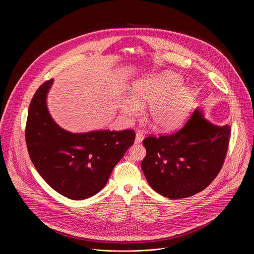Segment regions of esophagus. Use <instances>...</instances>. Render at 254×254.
<instances>
[{
    "label": "esophagus",
    "instance_id": "1",
    "mask_svg": "<svg viewBox=\"0 0 254 254\" xmlns=\"http://www.w3.org/2000/svg\"><path fill=\"white\" fill-rule=\"evenodd\" d=\"M142 139H143V134H142V132L137 131V132L135 133V142H136V143H139V142L142 141Z\"/></svg>",
    "mask_w": 254,
    "mask_h": 254
}]
</instances>
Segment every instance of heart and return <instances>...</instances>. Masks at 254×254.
Segmentation results:
<instances>
[{"instance_id": "heart-1", "label": "heart", "mask_w": 254, "mask_h": 254, "mask_svg": "<svg viewBox=\"0 0 254 254\" xmlns=\"http://www.w3.org/2000/svg\"><path fill=\"white\" fill-rule=\"evenodd\" d=\"M182 86L175 74L161 73L142 78L132 85V97L122 102L125 116L133 118L141 113V106L150 104L147 118L159 130H171L182 123L192 98L191 91Z\"/></svg>"}]
</instances>
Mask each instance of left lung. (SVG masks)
<instances>
[{
	"instance_id": "obj_1",
	"label": "left lung",
	"mask_w": 254,
	"mask_h": 254,
	"mask_svg": "<svg viewBox=\"0 0 254 254\" xmlns=\"http://www.w3.org/2000/svg\"><path fill=\"white\" fill-rule=\"evenodd\" d=\"M230 127L214 126L196 108L185 126L172 134L150 135L141 170L150 186L170 199L187 198L210 185L228 150Z\"/></svg>"
}]
</instances>
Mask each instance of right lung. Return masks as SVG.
<instances>
[{"instance_id":"add662e5","label":"right lung","mask_w":254,"mask_h":254,"mask_svg":"<svg viewBox=\"0 0 254 254\" xmlns=\"http://www.w3.org/2000/svg\"><path fill=\"white\" fill-rule=\"evenodd\" d=\"M52 83L53 79L44 82L29 106L25 131L29 156L51 188L69 199L83 200L106 185L135 133L132 129L72 133L61 128L46 105Z\"/></svg>"}]
</instances>
